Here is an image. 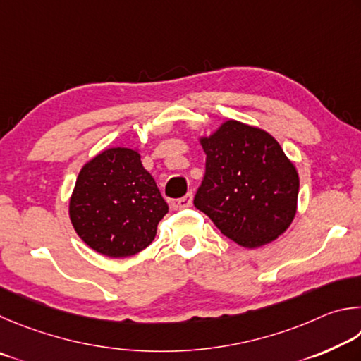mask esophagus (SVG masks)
<instances>
[{
  "mask_svg": "<svg viewBox=\"0 0 361 361\" xmlns=\"http://www.w3.org/2000/svg\"><path fill=\"white\" fill-rule=\"evenodd\" d=\"M192 203H193L192 193H187L184 198H180L179 201H177V207H179V209H185V207H190Z\"/></svg>",
  "mask_w": 361,
  "mask_h": 361,
  "instance_id": "1",
  "label": "esophagus"
}]
</instances>
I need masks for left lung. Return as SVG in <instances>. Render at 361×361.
Here are the masks:
<instances>
[{"mask_svg":"<svg viewBox=\"0 0 361 361\" xmlns=\"http://www.w3.org/2000/svg\"><path fill=\"white\" fill-rule=\"evenodd\" d=\"M206 174L193 204L245 249L273 243L292 225L300 177L281 144L258 126L225 120L200 136Z\"/></svg>","mask_w":361,"mask_h":361,"instance_id":"1","label":"left lung"}]
</instances>
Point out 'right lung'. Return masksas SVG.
Listing matches in <instances>:
<instances>
[{
  "instance_id": "add662e5",
  "label": "right lung",
  "mask_w": 361,
  "mask_h": 361,
  "mask_svg": "<svg viewBox=\"0 0 361 361\" xmlns=\"http://www.w3.org/2000/svg\"><path fill=\"white\" fill-rule=\"evenodd\" d=\"M168 212L139 149L111 147L82 166L69 198V220L78 236L101 255H136L154 241Z\"/></svg>"
}]
</instances>
